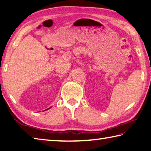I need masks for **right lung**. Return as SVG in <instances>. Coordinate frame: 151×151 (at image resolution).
<instances>
[{
    "label": "right lung",
    "mask_w": 151,
    "mask_h": 151,
    "mask_svg": "<svg viewBox=\"0 0 151 151\" xmlns=\"http://www.w3.org/2000/svg\"><path fill=\"white\" fill-rule=\"evenodd\" d=\"M51 107H50V108H48V109H50V108H51ZM47 109H46V110H47Z\"/></svg>",
    "instance_id": "right-lung-1"
}]
</instances>
